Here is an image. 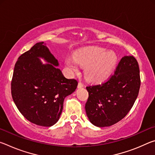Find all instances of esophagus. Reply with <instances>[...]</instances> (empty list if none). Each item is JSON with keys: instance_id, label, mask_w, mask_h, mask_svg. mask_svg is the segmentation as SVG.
<instances>
[{"instance_id": "1", "label": "esophagus", "mask_w": 155, "mask_h": 155, "mask_svg": "<svg viewBox=\"0 0 155 155\" xmlns=\"http://www.w3.org/2000/svg\"><path fill=\"white\" fill-rule=\"evenodd\" d=\"M83 86H84V85H83V83H81V82L78 83V88H82V87H83Z\"/></svg>"}]
</instances>
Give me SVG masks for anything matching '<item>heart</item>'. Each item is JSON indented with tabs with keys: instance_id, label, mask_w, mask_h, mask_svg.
Segmentation results:
<instances>
[{
	"instance_id": "b5f03b06",
	"label": "heart",
	"mask_w": 155,
	"mask_h": 155,
	"mask_svg": "<svg viewBox=\"0 0 155 155\" xmlns=\"http://www.w3.org/2000/svg\"><path fill=\"white\" fill-rule=\"evenodd\" d=\"M117 62V57L114 52L98 47L78 52L74 59L69 57L65 59V65L72 72L78 71V64L85 68L86 78L94 82H99L108 77Z\"/></svg>"
}]
</instances>
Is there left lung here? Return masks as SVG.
Masks as SVG:
<instances>
[{
	"instance_id": "1",
	"label": "left lung",
	"mask_w": 155,
	"mask_h": 155,
	"mask_svg": "<svg viewBox=\"0 0 155 155\" xmlns=\"http://www.w3.org/2000/svg\"><path fill=\"white\" fill-rule=\"evenodd\" d=\"M140 68L133 56H124L114 74L105 82L89 85L85 111L91 123L98 127H110L128 114L140 88Z\"/></svg>"
}]
</instances>
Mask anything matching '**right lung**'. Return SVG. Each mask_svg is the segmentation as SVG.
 I'll return each instance as SVG.
<instances>
[{"mask_svg":"<svg viewBox=\"0 0 155 155\" xmlns=\"http://www.w3.org/2000/svg\"><path fill=\"white\" fill-rule=\"evenodd\" d=\"M39 57L50 64H42ZM58 61L44 45L35 44L18 57L11 83L12 98L28 121L51 127L58 121L65 97L74 92L78 81L65 78Z\"/></svg>","mask_w":155,"mask_h":155,"instance_id":"add662e5","label":"right lung"}]
</instances>
